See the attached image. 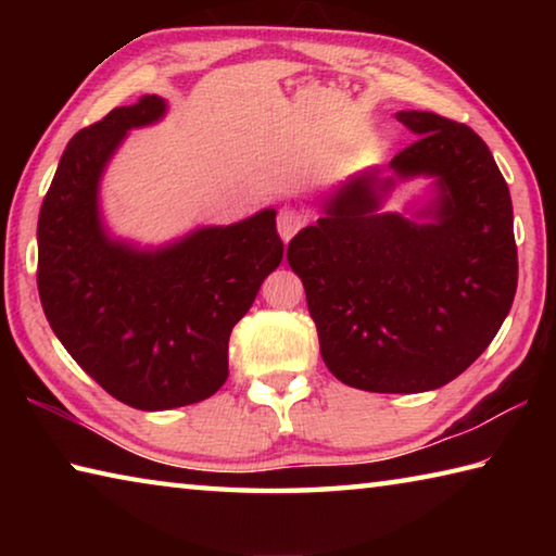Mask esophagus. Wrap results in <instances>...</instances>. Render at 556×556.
<instances>
[{
	"label": "esophagus",
	"instance_id": "34e87169",
	"mask_svg": "<svg viewBox=\"0 0 556 556\" xmlns=\"http://www.w3.org/2000/svg\"><path fill=\"white\" fill-rule=\"evenodd\" d=\"M308 220V215L299 208H281L279 218H277V230L281 235V240L289 242L294 235L304 228Z\"/></svg>",
	"mask_w": 556,
	"mask_h": 556
}]
</instances>
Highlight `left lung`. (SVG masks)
Instances as JSON below:
<instances>
[{
  "label": "left lung",
  "instance_id": "left-lung-1",
  "mask_svg": "<svg viewBox=\"0 0 556 556\" xmlns=\"http://www.w3.org/2000/svg\"><path fill=\"white\" fill-rule=\"evenodd\" d=\"M417 142L326 201L287 248L304 281L326 368L368 392H427L458 378L510 312L517 289L513 201L491 149L434 112H397ZM431 175L438 199L417 224L380 214L402 177Z\"/></svg>",
  "mask_w": 556,
  "mask_h": 556
}]
</instances>
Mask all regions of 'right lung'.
<instances>
[{"label":"right lung","instance_id":"obj_1","mask_svg":"<svg viewBox=\"0 0 556 556\" xmlns=\"http://www.w3.org/2000/svg\"><path fill=\"white\" fill-rule=\"evenodd\" d=\"M164 112L162 98L144 96L80 129L36 230V281L53 333L102 390L144 412L208 400L223 388L232 326L285 255L271 208L159 250L110 238L100 176L127 131Z\"/></svg>","mask_w":556,"mask_h":556}]
</instances>
